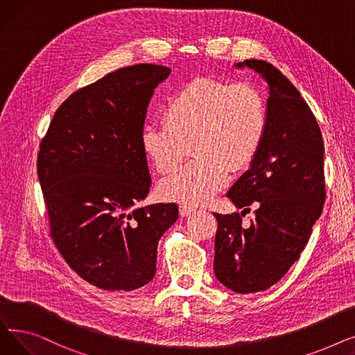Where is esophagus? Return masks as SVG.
<instances>
[{
	"instance_id": "esophagus-1",
	"label": "esophagus",
	"mask_w": 355,
	"mask_h": 355,
	"mask_svg": "<svg viewBox=\"0 0 355 355\" xmlns=\"http://www.w3.org/2000/svg\"><path fill=\"white\" fill-rule=\"evenodd\" d=\"M194 211H196L194 209L185 206V204H181V206H180V216H182V217H187V216L193 214Z\"/></svg>"
}]
</instances>
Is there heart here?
I'll return each instance as SVG.
<instances>
[{
    "mask_svg": "<svg viewBox=\"0 0 355 355\" xmlns=\"http://www.w3.org/2000/svg\"><path fill=\"white\" fill-rule=\"evenodd\" d=\"M268 128L263 95L250 83L201 78L181 87L164 110V122L145 125L141 148L159 174H170L190 154L196 159L165 178L159 193L185 206L210 201L229 184L230 168L254 159Z\"/></svg>",
    "mask_w": 355,
    "mask_h": 355,
    "instance_id": "obj_1",
    "label": "heart"
}]
</instances>
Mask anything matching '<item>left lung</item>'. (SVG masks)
Here are the masks:
<instances>
[{"instance_id":"left-lung-1","label":"left lung","mask_w":355,"mask_h":355,"mask_svg":"<svg viewBox=\"0 0 355 355\" xmlns=\"http://www.w3.org/2000/svg\"><path fill=\"white\" fill-rule=\"evenodd\" d=\"M234 66L268 83V128L250 168L227 193L237 209L256 202V220L245 227L239 213H214V273L233 292L253 293L286 275L322 213L324 142L308 103L275 66L254 59Z\"/></svg>"}]
</instances>
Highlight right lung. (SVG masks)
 <instances>
[{
	"mask_svg": "<svg viewBox=\"0 0 355 355\" xmlns=\"http://www.w3.org/2000/svg\"><path fill=\"white\" fill-rule=\"evenodd\" d=\"M171 69L135 64L107 73L55 110L37 158L55 248L105 291L153 281L161 236L178 218L174 202L132 209L151 189L141 132L154 89Z\"/></svg>",
	"mask_w": 355,
	"mask_h": 355,
	"instance_id": "1",
	"label": "right lung"
}]
</instances>
